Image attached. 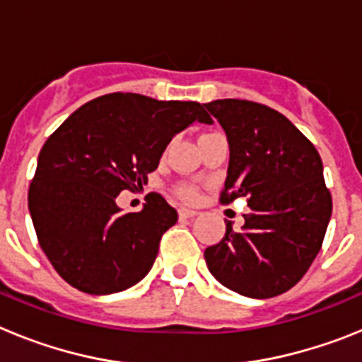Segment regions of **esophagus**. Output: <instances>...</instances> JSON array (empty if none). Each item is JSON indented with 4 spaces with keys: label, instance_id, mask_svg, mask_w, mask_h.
Masks as SVG:
<instances>
[{
    "label": "esophagus",
    "instance_id": "1",
    "mask_svg": "<svg viewBox=\"0 0 362 362\" xmlns=\"http://www.w3.org/2000/svg\"><path fill=\"white\" fill-rule=\"evenodd\" d=\"M197 214L196 210H190V209H179V217H196Z\"/></svg>",
    "mask_w": 362,
    "mask_h": 362
}]
</instances>
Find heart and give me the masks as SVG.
Returning a JSON list of instances; mask_svg holds the SVG:
<instances>
[{"mask_svg": "<svg viewBox=\"0 0 362 362\" xmlns=\"http://www.w3.org/2000/svg\"><path fill=\"white\" fill-rule=\"evenodd\" d=\"M206 136V134H204ZM175 192H177L179 197H183L185 201H194L197 197V190L196 187H192V185H187V183H181L175 187Z\"/></svg>", "mask_w": 362, "mask_h": 362, "instance_id": "obj_1", "label": "heart"}]
</instances>
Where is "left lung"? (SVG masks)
Segmentation results:
<instances>
[{"instance_id":"8db88e82","label":"left lung","mask_w":362,"mask_h":362,"mask_svg":"<svg viewBox=\"0 0 362 362\" xmlns=\"http://www.w3.org/2000/svg\"><path fill=\"white\" fill-rule=\"evenodd\" d=\"M230 145L221 204L246 197L243 230L204 250L212 276L226 288L268 299L296 286L319 254L332 216L322 161L308 137L283 114L246 99L203 105Z\"/></svg>"}]
</instances>
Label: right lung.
I'll list each match as a JSON object with an SVG mask.
<instances>
[{
	"instance_id": "right-lung-1",
	"label": "right lung",
	"mask_w": 362,
	"mask_h": 362,
	"mask_svg": "<svg viewBox=\"0 0 362 362\" xmlns=\"http://www.w3.org/2000/svg\"><path fill=\"white\" fill-rule=\"evenodd\" d=\"M194 121L212 123L196 101L114 92L79 107L45 141L28 210L45 255L70 286L107 296L148 274L177 212L156 192L141 212L121 214L116 197L143 187L172 137Z\"/></svg>"
}]
</instances>
